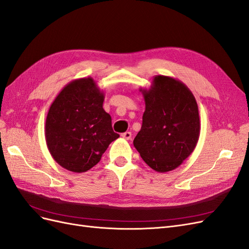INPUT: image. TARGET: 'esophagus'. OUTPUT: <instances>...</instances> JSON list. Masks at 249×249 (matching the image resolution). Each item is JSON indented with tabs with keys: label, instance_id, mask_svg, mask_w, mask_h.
<instances>
[{
	"label": "esophagus",
	"instance_id": "34e87169",
	"mask_svg": "<svg viewBox=\"0 0 249 249\" xmlns=\"http://www.w3.org/2000/svg\"><path fill=\"white\" fill-rule=\"evenodd\" d=\"M122 137L124 139H126V140H130L132 138V133L131 132H125L124 134H122Z\"/></svg>",
	"mask_w": 249,
	"mask_h": 249
}]
</instances>
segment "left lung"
Masks as SVG:
<instances>
[{"label":"left lung","instance_id":"obj_1","mask_svg":"<svg viewBox=\"0 0 249 249\" xmlns=\"http://www.w3.org/2000/svg\"><path fill=\"white\" fill-rule=\"evenodd\" d=\"M140 91L145 111L133 144L150 168L171 171L197 144L200 120L196 100L183 82L161 74L154 77L150 88Z\"/></svg>","mask_w":249,"mask_h":249}]
</instances>
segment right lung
Wrapping results in <instances>:
<instances>
[{"instance_id":"right-lung-1","label":"right lung","mask_w":249,"mask_h":249,"mask_svg":"<svg viewBox=\"0 0 249 249\" xmlns=\"http://www.w3.org/2000/svg\"><path fill=\"white\" fill-rule=\"evenodd\" d=\"M104 99V91L88 77L69 83L52 103L44 135L51 156L61 167L89 170L119 137L103 108Z\"/></svg>"}]
</instances>
